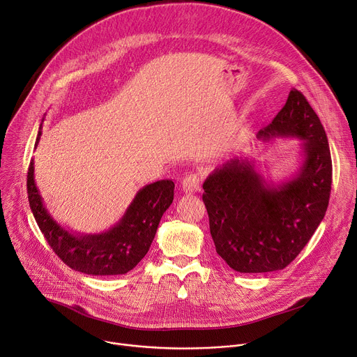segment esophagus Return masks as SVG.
Listing matches in <instances>:
<instances>
[{
	"mask_svg": "<svg viewBox=\"0 0 357 357\" xmlns=\"http://www.w3.org/2000/svg\"><path fill=\"white\" fill-rule=\"evenodd\" d=\"M201 181L202 178L199 174H189L182 179V188L185 192H189V193L197 192L201 186Z\"/></svg>",
	"mask_w": 357,
	"mask_h": 357,
	"instance_id": "1",
	"label": "esophagus"
}]
</instances>
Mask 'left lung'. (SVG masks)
Masks as SVG:
<instances>
[{
    "mask_svg": "<svg viewBox=\"0 0 357 357\" xmlns=\"http://www.w3.org/2000/svg\"><path fill=\"white\" fill-rule=\"evenodd\" d=\"M305 141L298 175L269 185L255 164L231 159L204 182L202 195L218 255L241 273L284 269L325 218L332 189V158L325 129L305 98L291 89L284 107L257 138Z\"/></svg>",
    "mask_w": 357,
    "mask_h": 357,
    "instance_id": "1",
    "label": "left lung"
}]
</instances>
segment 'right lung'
I'll use <instances>...</instances> for the list:
<instances>
[{
	"mask_svg": "<svg viewBox=\"0 0 357 357\" xmlns=\"http://www.w3.org/2000/svg\"><path fill=\"white\" fill-rule=\"evenodd\" d=\"M41 128L37 137L40 141ZM175 183L169 179L144 186L122 219L107 232L81 235L58 225L48 213L34 181V160L26 175L29 208L48 245L61 261L77 272L95 276L123 275L148 253L162 215L174 201Z\"/></svg>",
	"mask_w": 357,
	"mask_h": 357,
	"instance_id": "right-lung-1",
	"label": "right lung"
}]
</instances>
